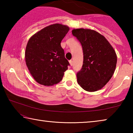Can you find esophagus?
<instances>
[{"label": "esophagus", "mask_w": 133, "mask_h": 133, "mask_svg": "<svg viewBox=\"0 0 133 133\" xmlns=\"http://www.w3.org/2000/svg\"><path fill=\"white\" fill-rule=\"evenodd\" d=\"M69 63H70V64L71 66H73V61H72V60H70V61H69Z\"/></svg>", "instance_id": "esophagus-1"}]
</instances>
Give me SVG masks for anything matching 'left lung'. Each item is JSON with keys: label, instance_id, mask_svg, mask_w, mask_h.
Returning <instances> with one entry per match:
<instances>
[{"label": "left lung", "instance_id": "1", "mask_svg": "<svg viewBox=\"0 0 133 133\" xmlns=\"http://www.w3.org/2000/svg\"><path fill=\"white\" fill-rule=\"evenodd\" d=\"M72 34L82 46L83 64L77 73V82L85 91L102 89L111 79L115 71L117 55L108 40L97 31L76 29Z\"/></svg>", "mask_w": 133, "mask_h": 133}]
</instances>
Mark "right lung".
I'll return each instance as SVG.
<instances>
[{"instance_id": "obj_1", "label": "right lung", "mask_w": 133, "mask_h": 133, "mask_svg": "<svg viewBox=\"0 0 133 133\" xmlns=\"http://www.w3.org/2000/svg\"><path fill=\"white\" fill-rule=\"evenodd\" d=\"M69 30L66 25L53 24L29 40L25 51L26 64L39 84L50 86L57 84L63 77L70 64L60 43Z\"/></svg>"}]
</instances>
